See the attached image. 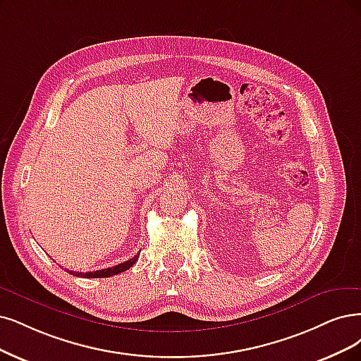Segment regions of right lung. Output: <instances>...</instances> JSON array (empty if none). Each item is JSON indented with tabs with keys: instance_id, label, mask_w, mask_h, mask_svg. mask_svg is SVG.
<instances>
[{
	"instance_id": "right-lung-1",
	"label": "right lung",
	"mask_w": 361,
	"mask_h": 361,
	"mask_svg": "<svg viewBox=\"0 0 361 361\" xmlns=\"http://www.w3.org/2000/svg\"><path fill=\"white\" fill-rule=\"evenodd\" d=\"M138 260V255L135 257H132L123 263H118L116 266H113V268H106V269H101V271H97V272H86V274H82V272H73V271H68L71 275H75V276H85V278H109V276H113V275H117V274H122L125 271H128L129 268H132L133 263H135Z\"/></svg>"
}]
</instances>
